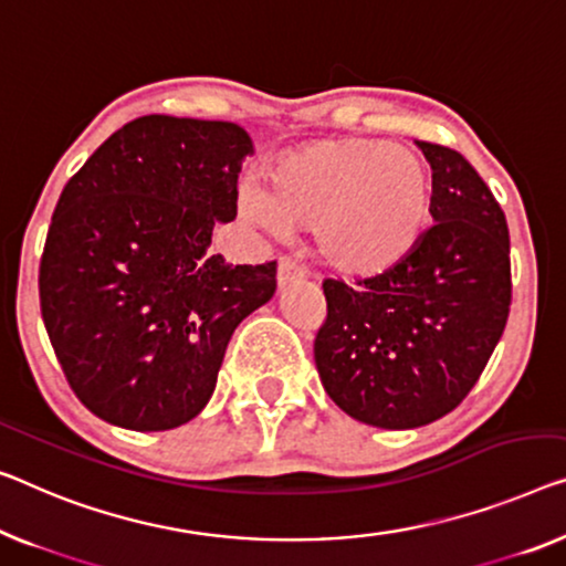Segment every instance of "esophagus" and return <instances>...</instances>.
I'll return each instance as SVG.
<instances>
[{
  "mask_svg": "<svg viewBox=\"0 0 566 566\" xmlns=\"http://www.w3.org/2000/svg\"><path fill=\"white\" fill-rule=\"evenodd\" d=\"M302 280H305V272H302V266L297 264V261H292V259L280 261V269H276V282H280V286L302 282Z\"/></svg>",
  "mask_w": 566,
  "mask_h": 566,
  "instance_id": "esophagus-1",
  "label": "esophagus"
}]
</instances>
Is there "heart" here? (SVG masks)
<instances>
[{
    "label": "heart",
    "mask_w": 566,
    "mask_h": 566,
    "mask_svg": "<svg viewBox=\"0 0 566 566\" xmlns=\"http://www.w3.org/2000/svg\"><path fill=\"white\" fill-rule=\"evenodd\" d=\"M243 206L266 229H312L317 254L368 280L407 259L432 218V175L407 147L376 139L319 142L282 157L269 188Z\"/></svg>",
    "instance_id": "obj_1"
}]
</instances>
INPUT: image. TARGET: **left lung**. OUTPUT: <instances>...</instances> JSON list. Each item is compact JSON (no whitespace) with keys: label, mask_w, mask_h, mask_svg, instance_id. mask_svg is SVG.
<instances>
[{"label":"left lung","mask_w":566,"mask_h":566,"mask_svg":"<svg viewBox=\"0 0 566 566\" xmlns=\"http://www.w3.org/2000/svg\"><path fill=\"white\" fill-rule=\"evenodd\" d=\"M432 165V218L386 274L325 280L315 364L353 419L415 429L465 399L511 312V241L499 200L460 151L419 142Z\"/></svg>","instance_id":"1"}]
</instances>
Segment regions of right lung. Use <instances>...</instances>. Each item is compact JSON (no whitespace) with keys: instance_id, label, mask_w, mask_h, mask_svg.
I'll return each mask as SVG.
<instances>
[{"instance_id":"right-lung-1","label":"right lung","mask_w":566,"mask_h":566,"mask_svg":"<svg viewBox=\"0 0 566 566\" xmlns=\"http://www.w3.org/2000/svg\"><path fill=\"white\" fill-rule=\"evenodd\" d=\"M231 122L149 114L114 132L57 198L40 312L65 381L108 424L163 432L200 415L235 325L272 300L276 261L210 254L251 155Z\"/></svg>"}]
</instances>
